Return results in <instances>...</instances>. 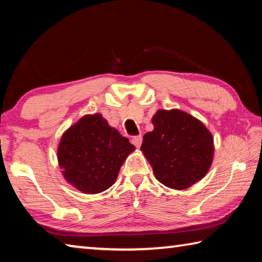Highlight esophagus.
Returning <instances> with one entry per match:
<instances>
[{
  "instance_id": "34e87169",
  "label": "esophagus",
  "mask_w": 262,
  "mask_h": 262,
  "mask_svg": "<svg viewBox=\"0 0 262 262\" xmlns=\"http://www.w3.org/2000/svg\"><path fill=\"white\" fill-rule=\"evenodd\" d=\"M132 143L135 145L136 148H140L141 144H142V136L139 135V136H134L132 139Z\"/></svg>"
}]
</instances>
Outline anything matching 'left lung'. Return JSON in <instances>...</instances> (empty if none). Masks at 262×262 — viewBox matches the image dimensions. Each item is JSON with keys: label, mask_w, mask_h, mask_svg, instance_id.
Segmentation results:
<instances>
[{"label": "left lung", "mask_w": 262, "mask_h": 262, "mask_svg": "<svg viewBox=\"0 0 262 262\" xmlns=\"http://www.w3.org/2000/svg\"><path fill=\"white\" fill-rule=\"evenodd\" d=\"M154 130L143 136L141 150L156 179L173 189L201 180L214 157V139L203 123L180 110H158Z\"/></svg>", "instance_id": "8db88e82"}]
</instances>
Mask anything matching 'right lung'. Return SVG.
I'll list each match as a JSON object with an SVG mask.
<instances>
[{"label": "right lung", "mask_w": 262, "mask_h": 262, "mask_svg": "<svg viewBox=\"0 0 262 262\" xmlns=\"http://www.w3.org/2000/svg\"><path fill=\"white\" fill-rule=\"evenodd\" d=\"M135 150L129 140L96 113L84 115L61 136L57 162L68 183L85 194L110 188L128 155Z\"/></svg>", "instance_id": "add662e5"}]
</instances>
